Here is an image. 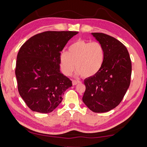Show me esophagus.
I'll use <instances>...</instances> for the list:
<instances>
[{"instance_id":"1","label":"esophagus","mask_w":147,"mask_h":147,"mask_svg":"<svg viewBox=\"0 0 147 147\" xmlns=\"http://www.w3.org/2000/svg\"><path fill=\"white\" fill-rule=\"evenodd\" d=\"M80 82L79 80H73V86H75L76 84H78V83Z\"/></svg>"}]
</instances>
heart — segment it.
Returning a JSON list of instances; mask_svg holds the SVG:
<instances>
[{
    "label": "heart",
    "instance_id": "b5f03b06",
    "mask_svg": "<svg viewBox=\"0 0 147 147\" xmlns=\"http://www.w3.org/2000/svg\"><path fill=\"white\" fill-rule=\"evenodd\" d=\"M104 58L105 50L100 43L78 40L69 47V53L61 54V67L66 75H69L75 67L77 75L89 78L100 70Z\"/></svg>",
    "mask_w": 147,
    "mask_h": 147
}]
</instances>
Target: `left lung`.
Wrapping results in <instances>:
<instances>
[{
	"label": "left lung",
	"mask_w": 147,
	"mask_h": 147,
	"mask_svg": "<svg viewBox=\"0 0 147 147\" xmlns=\"http://www.w3.org/2000/svg\"><path fill=\"white\" fill-rule=\"evenodd\" d=\"M105 50L100 70L84 80L86 86L82 100L89 109L104 113L117 106L130 86L131 62L126 47L112 36L92 33Z\"/></svg>",
	"instance_id": "obj_1"
}]
</instances>
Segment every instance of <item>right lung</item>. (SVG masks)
Masks as SVG:
<instances>
[{
	"mask_svg": "<svg viewBox=\"0 0 147 147\" xmlns=\"http://www.w3.org/2000/svg\"><path fill=\"white\" fill-rule=\"evenodd\" d=\"M78 32L46 31L28 39L17 54L19 94L31 110L51 113L61 103L72 81L59 71L61 52Z\"/></svg>",
	"mask_w": 147,
	"mask_h": 147,
	"instance_id": "right-lung-1",
	"label": "right lung"
}]
</instances>
